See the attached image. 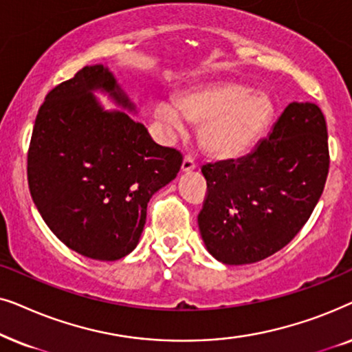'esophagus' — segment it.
<instances>
[{
    "mask_svg": "<svg viewBox=\"0 0 352 352\" xmlns=\"http://www.w3.org/2000/svg\"><path fill=\"white\" fill-rule=\"evenodd\" d=\"M195 168H197V163L194 162V158L184 157V160H182V165H181V171L182 173H190V171H194Z\"/></svg>",
    "mask_w": 352,
    "mask_h": 352,
    "instance_id": "34e87169",
    "label": "esophagus"
}]
</instances>
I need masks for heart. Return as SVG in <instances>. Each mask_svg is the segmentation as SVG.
Instances as JSON below:
<instances>
[{
    "label": "heart",
    "mask_w": 352,
    "mask_h": 352,
    "mask_svg": "<svg viewBox=\"0 0 352 352\" xmlns=\"http://www.w3.org/2000/svg\"><path fill=\"white\" fill-rule=\"evenodd\" d=\"M272 117L271 98L240 81L206 85L177 100H160L155 105V118L171 138L186 131V120L201 123V146L216 158L247 153L266 133Z\"/></svg>",
    "instance_id": "b5f03b06"
}]
</instances>
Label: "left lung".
<instances>
[{"instance_id": "obj_1", "label": "left lung", "mask_w": 352, "mask_h": 352, "mask_svg": "<svg viewBox=\"0 0 352 352\" xmlns=\"http://www.w3.org/2000/svg\"><path fill=\"white\" fill-rule=\"evenodd\" d=\"M322 110L292 102L254 151L201 168L208 195L199 229L213 258L230 266L271 256L300 232L329 175Z\"/></svg>"}]
</instances>
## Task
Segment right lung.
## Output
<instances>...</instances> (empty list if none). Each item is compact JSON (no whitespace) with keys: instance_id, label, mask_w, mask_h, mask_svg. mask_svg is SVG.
<instances>
[{"instance_id":"add662e5","label":"right lung","mask_w":352,"mask_h":352,"mask_svg":"<svg viewBox=\"0 0 352 352\" xmlns=\"http://www.w3.org/2000/svg\"><path fill=\"white\" fill-rule=\"evenodd\" d=\"M136 113L109 67L86 65L50 91L27 158L33 204L74 252L117 261L136 248L152 195L175 179L182 155L153 142L124 111H105L94 92Z\"/></svg>"}]
</instances>
